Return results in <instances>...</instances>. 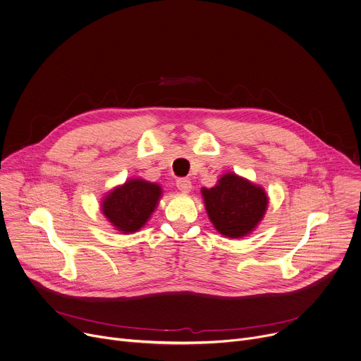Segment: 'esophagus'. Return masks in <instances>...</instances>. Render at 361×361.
<instances>
[{"label": "esophagus", "instance_id": "obj_1", "mask_svg": "<svg viewBox=\"0 0 361 361\" xmlns=\"http://www.w3.org/2000/svg\"><path fill=\"white\" fill-rule=\"evenodd\" d=\"M176 185H177V188H178L180 191H183V192H188V191L191 190V181H190L188 178H184V177L178 178V180L176 181Z\"/></svg>", "mask_w": 361, "mask_h": 361}]
</instances>
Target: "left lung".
I'll return each mask as SVG.
<instances>
[{
  "label": "left lung",
  "mask_w": 361,
  "mask_h": 361,
  "mask_svg": "<svg viewBox=\"0 0 361 361\" xmlns=\"http://www.w3.org/2000/svg\"><path fill=\"white\" fill-rule=\"evenodd\" d=\"M202 194L214 227L233 239L250 233L268 206L264 188L236 174L223 176L213 188H203Z\"/></svg>",
  "instance_id": "left-lung-1"
}]
</instances>
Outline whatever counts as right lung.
Here are the masks:
<instances>
[{
  "instance_id": "obj_1",
  "label": "right lung",
  "mask_w": 361,
  "mask_h": 361,
  "mask_svg": "<svg viewBox=\"0 0 361 361\" xmlns=\"http://www.w3.org/2000/svg\"><path fill=\"white\" fill-rule=\"evenodd\" d=\"M161 187L144 180H130L115 188L104 200L102 210L122 233L141 228L157 207Z\"/></svg>"
}]
</instances>
